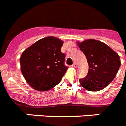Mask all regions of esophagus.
Returning <instances> with one entry per match:
<instances>
[{"instance_id":"esophagus-1","label":"esophagus","mask_w":126,"mask_h":126,"mask_svg":"<svg viewBox=\"0 0 126 126\" xmlns=\"http://www.w3.org/2000/svg\"><path fill=\"white\" fill-rule=\"evenodd\" d=\"M73 67H74V68H77V63H73Z\"/></svg>"}]
</instances>
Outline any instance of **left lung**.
Returning <instances> with one entry per match:
<instances>
[{
  "mask_svg": "<svg viewBox=\"0 0 126 126\" xmlns=\"http://www.w3.org/2000/svg\"><path fill=\"white\" fill-rule=\"evenodd\" d=\"M77 44L89 65L88 75L79 79L80 84L88 91L103 90L113 80L119 70V55L106 44L94 39L77 42Z\"/></svg>",
  "mask_w": 126,
  "mask_h": 126,
  "instance_id": "left-lung-1",
  "label": "left lung"
}]
</instances>
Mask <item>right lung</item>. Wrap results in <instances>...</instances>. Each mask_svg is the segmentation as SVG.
<instances>
[{"label":"right lung","mask_w":126,"mask_h":126,"mask_svg":"<svg viewBox=\"0 0 126 126\" xmlns=\"http://www.w3.org/2000/svg\"><path fill=\"white\" fill-rule=\"evenodd\" d=\"M63 41L54 36L38 40L27 47L20 57L21 71L34 90L44 92L59 84L68 67L61 51Z\"/></svg>","instance_id":"right-lung-1"}]
</instances>
